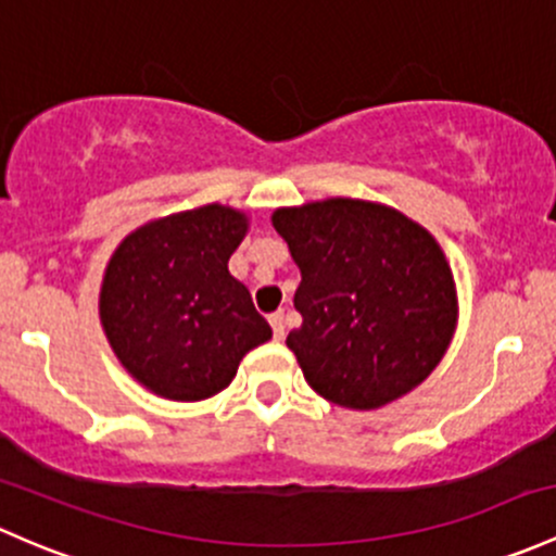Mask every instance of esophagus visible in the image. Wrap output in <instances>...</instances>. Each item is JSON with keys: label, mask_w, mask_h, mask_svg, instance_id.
Masks as SVG:
<instances>
[{"label": "esophagus", "mask_w": 556, "mask_h": 556, "mask_svg": "<svg viewBox=\"0 0 556 556\" xmlns=\"http://www.w3.org/2000/svg\"><path fill=\"white\" fill-rule=\"evenodd\" d=\"M268 325H271L274 338H277V341H282V338H285V314L282 312L268 314Z\"/></svg>", "instance_id": "esophagus-1"}]
</instances>
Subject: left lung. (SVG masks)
Instances as JSON below:
<instances>
[{"label":"left lung","instance_id":"8db88e82","mask_svg":"<svg viewBox=\"0 0 556 556\" xmlns=\"http://www.w3.org/2000/svg\"><path fill=\"white\" fill-rule=\"evenodd\" d=\"M301 285L288 336L306 383L346 410H378L431 376L458 327V290L434 233L381 202L277 207Z\"/></svg>","mask_w":556,"mask_h":556}]
</instances>
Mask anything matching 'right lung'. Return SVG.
I'll use <instances>...</instances> for the list:
<instances>
[{"instance_id":"right-lung-1","label":"right lung","mask_w":556,"mask_h":556,"mask_svg":"<svg viewBox=\"0 0 556 556\" xmlns=\"http://www.w3.org/2000/svg\"><path fill=\"white\" fill-rule=\"evenodd\" d=\"M250 218L229 204L162 215L127 233L103 271L98 314L111 352L151 394L200 402L233 381L271 338L253 298L229 274Z\"/></svg>"}]
</instances>
